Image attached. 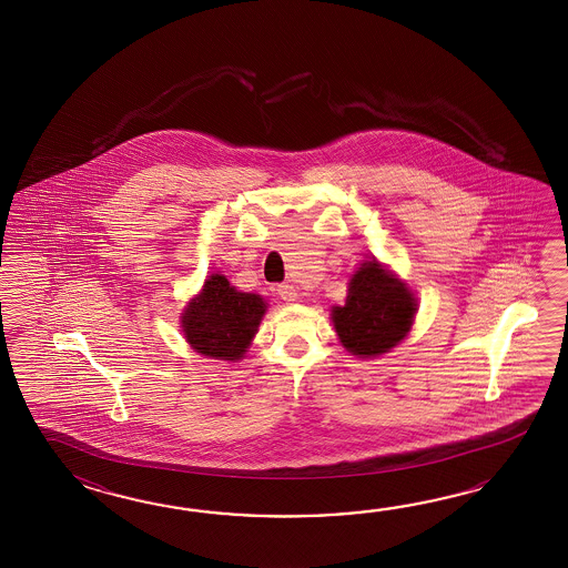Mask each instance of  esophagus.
I'll use <instances>...</instances> for the list:
<instances>
[{
    "instance_id": "esophagus-1",
    "label": "esophagus",
    "mask_w": 568,
    "mask_h": 568,
    "mask_svg": "<svg viewBox=\"0 0 568 568\" xmlns=\"http://www.w3.org/2000/svg\"><path fill=\"white\" fill-rule=\"evenodd\" d=\"M276 292H278V296L282 301L294 302L298 298V292H296L294 286H290V284H280Z\"/></svg>"
}]
</instances>
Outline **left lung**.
<instances>
[{
	"instance_id": "left-lung-1",
	"label": "left lung",
	"mask_w": 568,
	"mask_h": 568,
	"mask_svg": "<svg viewBox=\"0 0 568 568\" xmlns=\"http://www.w3.org/2000/svg\"><path fill=\"white\" fill-rule=\"evenodd\" d=\"M416 301L402 282L377 262H365L349 282L345 306L333 308V323L345 349L374 357L408 335Z\"/></svg>"
}]
</instances>
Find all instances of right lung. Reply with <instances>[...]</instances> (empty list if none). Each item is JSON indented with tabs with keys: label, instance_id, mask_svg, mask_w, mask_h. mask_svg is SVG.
<instances>
[{
	"label": "right lung",
	"instance_id": "1",
	"mask_svg": "<svg viewBox=\"0 0 568 568\" xmlns=\"http://www.w3.org/2000/svg\"><path fill=\"white\" fill-rule=\"evenodd\" d=\"M266 302L257 294L237 292L225 276H211L182 316V328L193 349L215 359H240L257 331Z\"/></svg>",
	"mask_w": 568,
	"mask_h": 568
}]
</instances>
